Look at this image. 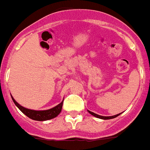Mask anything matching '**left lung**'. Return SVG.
I'll return each mask as SVG.
<instances>
[{"instance_id":"left-lung-1","label":"left lung","mask_w":150,"mask_h":150,"mask_svg":"<svg viewBox=\"0 0 150 150\" xmlns=\"http://www.w3.org/2000/svg\"><path fill=\"white\" fill-rule=\"evenodd\" d=\"M87 111L91 114V115H92L93 116H95V117H96V118H99V119H102V120H110V119H113V118H115L116 116H118V115H120L121 113H120V114H117V115H112V116H103V115H97V114H96V113H94V112H91V111H90V110H87Z\"/></svg>"}]
</instances>
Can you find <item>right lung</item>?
<instances>
[{
  "mask_svg": "<svg viewBox=\"0 0 150 150\" xmlns=\"http://www.w3.org/2000/svg\"><path fill=\"white\" fill-rule=\"evenodd\" d=\"M11 98L15 105H16L17 107L21 110V112H23L26 116H28L29 118L35 120H39V121H44V120H51L55 118L56 116L59 115V113L62 110V106H63V101L61 103H59V105L54 106L51 109L45 110H31V109H28L24 106L21 105L18 102H17L13 96H11Z\"/></svg>",
  "mask_w": 150,
  "mask_h": 150,
  "instance_id": "add662e5",
  "label": "right lung"
}]
</instances>
